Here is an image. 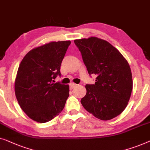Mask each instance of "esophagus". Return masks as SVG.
<instances>
[{"mask_svg": "<svg viewBox=\"0 0 150 150\" xmlns=\"http://www.w3.org/2000/svg\"><path fill=\"white\" fill-rule=\"evenodd\" d=\"M69 86H70V88H71V89H73V88H75L76 86H77V84H75L74 83H70Z\"/></svg>", "mask_w": 150, "mask_h": 150, "instance_id": "34e87169", "label": "esophagus"}]
</instances>
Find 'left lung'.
I'll list each match as a JSON object with an SVG mask.
<instances>
[{
  "instance_id": "obj_1",
  "label": "left lung",
  "mask_w": 150,
  "mask_h": 150,
  "mask_svg": "<svg viewBox=\"0 0 150 150\" xmlns=\"http://www.w3.org/2000/svg\"><path fill=\"white\" fill-rule=\"evenodd\" d=\"M76 46L89 75H96L94 84H86L81 98L84 109L102 120L119 115L127 106L132 90L129 64L116 48L105 40L91 37L76 39Z\"/></svg>"
}]
</instances>
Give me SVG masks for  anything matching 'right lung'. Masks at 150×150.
Instances as JSON below:
<instances>
[{
  "label": "right lung",
  "mask_w": 150,
  "mask_h": 150,
  "mask_svg": "<svg viewBox=\"0 0 150 150\" xmlns=\"http://www.w3.org/2000/svg\"><path fill=\"white\" fill-rule=\"evenodd\" d=\"M70 41H53L35 47L22 59L15 81L21 109L34 121L45 123L64 109L69 86L54 83Z\"/></svg>",
  "instance_id": "right-lung-1"
}]
</instances>
